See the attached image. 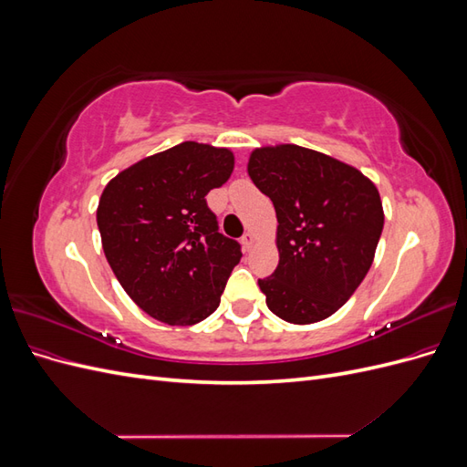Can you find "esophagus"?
Masks as SVG:
<instances>
[{
    "label": "esophagus",
    "mask_w": 467,
    "mask_h": 467,
    "mask_svg": "<svg viewBox=\"0 0 467 467\" xmlns=\"http://www.w3.org/2000/svg\"><path fill=\"white\" fill-rule=\"evenodd\" d=\"M253 244H255V235H253L251 232H245L244 237H242V245L245 251H249L253 247Z\"/></svg>",
    "instance_id": "34e87169"
}]
</instances>
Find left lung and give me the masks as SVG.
<instances>
[{
	"label": "left lung",
	"mask_w": 467,
	"mask_h": 467,
	"mask_svg": "<svg viewBox=\"0 0 467 467\" xmlns=\"http://www.w3.org/2000/svg\"><path fill=\"white\" fill-rule=\"evenodd\" d=\"M247 173L276 210V271L266 306L294 325L327 319L370 271L384 230L374 182L357 167L296 144L255 148Z\"/></svg>",
	"instance_id": "obj_1"
}]
</instances>
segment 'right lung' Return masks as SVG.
<instances>
[{
    "label": "right lung",
    "instance_id": "obj_1",
    "mask_svg": "<svg viewBox=\"0 0 467 467\" xmlns=\"http://www.w3.org/2000/svg\"><path fill=\"white\" fill-rule=\"evenodd\" d=\"M234 151L182 142L112 177L99 199L105 257L138 307L167 325H194L220 306L235 239L218 232L204 196L230 179Z\"/></svg>",
    "mask_w": 467,
    "mask_h": 467
}]
</instances>
